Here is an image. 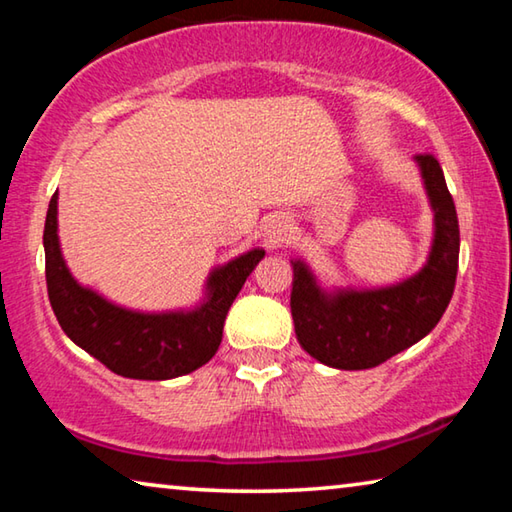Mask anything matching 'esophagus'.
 Wrapping results in <instances>:
<instances>
[{"label":"esophagus","mask_w":512,"mask_h":512,"mask_svg":"<svg viewBox=\"0 0 512 512\" xmlns=\"http://www.w3.org/2000/svg\"><path fill=\"white\" fill-rule=\"evenodd\" d=\"M280 239H282V230H275L273 235L268 237V241H271V244H277V241H280Z\"/></svg>","instance_id":"obj_1"}]
</instances>
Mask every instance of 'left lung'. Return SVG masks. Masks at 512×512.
Wrapping results in <instances>:
<instances>
[{
    "label": "left lung",
    "instance_id": "1",
    "mask_svg": "<svg viewBox=\"0 0 512 512\" xmlns=\"http://www.w3.org/2000/svg\"><path fill=\"white\" fill-rule=\"evenodd\" d=\"M433 207L427 264L409 280L375 291L327 293L302 262L293 264L291 316L302 350L325 366L366 370L424 339L452 300L458 273V216L445 173L431 153L415 155Z\"/></svg>",
    "mask_w": 512,
    "mask_h": 512
}]
</instances>
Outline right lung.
<instances>
[{"instance_id": "1", "label": "right lung", "mask_w": 512, "mask_h": 512, "mask_svg": "<svg viewBox=\"0 0 512 512\" xmlns=\"http://www.w3.org/2000/svg\"><path fill=\"white\" fill-rule=\"evenodd\" d=\"M56 214L58 192L49 201L42 244L49 302L69 339L115 375L131 379H173L214 357L228 309L264 250H248L214 268L207 280V298L194 311L140 314L112 305L74 280L60 255Z\"/></svg>"}]
</instances>
